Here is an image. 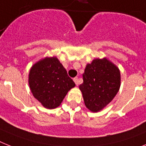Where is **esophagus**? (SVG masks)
Wrapping results in <instances>:
<instances>
[{"label": "esophagus", "instance_id": "1", "mask_svg": "<svg viewBox=\"0 0 146 146\" xmlns=\"http://www.w3.org/2000/svg\"><path fill=\"white\" fill-rule=\"evenodd\" d=\"M73 80H74V83H75L76 85L78 86V84H79V78L76 77V78H74V79H73Z\"/></svg>", "mask_w": 146, "mask_h": 146}]
</instances>
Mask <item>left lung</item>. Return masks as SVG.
<instances>
[{
    "label": "left lung",
    "mask_w": 146,
    "mask_h": 146,
    "mask_svg": "<svg viewBox=\"0 0 146 146\" xmlns=\"http://www.w3.org/2000/svg\"><path fill=\"white\" fill-rule=\"evenodd\" d=\"M84 83L79 86L86 108L98 112L108 105L120 87L119 68L106 58L96 59L86 65Z\"/></svg>",
    "instance_id": "obj_1"
}]
</instances>
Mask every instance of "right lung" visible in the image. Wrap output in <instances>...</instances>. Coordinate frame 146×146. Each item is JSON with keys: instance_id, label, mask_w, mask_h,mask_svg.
I'll list each match as a JSON object with an SVG mask.
<instances>
[{"instance_id": "obj_1", "label": "right lung", "mask_w": 146, "mask_h": 146, "mask_svg": "<svg viewBox=\"0 0 146 146\" xmlns=\"http://www.w3.org/2000/svg\"><path fill=\"white\" fill-rule=\"evenodd\" d=\"M33 95L48 109L60 106L68 90L75 86L56 57H46L33 65L29 74Z\"/></svg>"}]
</instances>
